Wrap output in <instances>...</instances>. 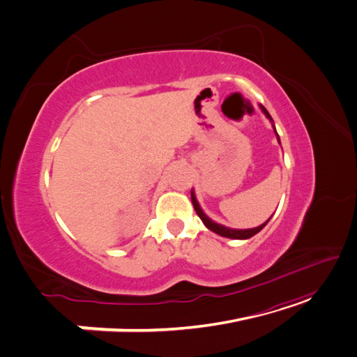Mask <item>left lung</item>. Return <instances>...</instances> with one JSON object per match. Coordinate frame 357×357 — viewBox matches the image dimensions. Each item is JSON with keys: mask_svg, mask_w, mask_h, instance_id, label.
<instances>
[{"mask_svg": "<svg viewBox=\"0 0 357 357\" xmlns=\"http://www.w3.org/2000/svg\"><path fill=\"white\" fill-rule=\"evenodd\" d=\"M259 109H261V112L265 114V117L268 119L269 122H271V125H273V128H274V132H275V137H277V142L280 143V137H278V134H277V129H275V125H274V121H273V117H271V114L268 113V110L265 109V107L262 105V104H259ZM280 146H282V143H280ZM190 199H192V204H193V208H195V211H197V214L199 215V219L202 220V223L205 225V228L207 229H210V231H213L214 234H218V235H220V236H225V238H231V240H248V238H252L253 235H256L257 232H261L265 226H266V223L269 222V218L265 223H262L261 226H257V228H252V229H234V228H228V226H225V225H220V223H218V222H214L213 219H210L207 214L204 213V210L201 208V205H199V202H198V199H197V195H195V190H190Z\"/></svg>", "mask_w": 357, "mask_h": 357, "instance_id": "left-lung-1", "label": "left lung"}]
</instances>
